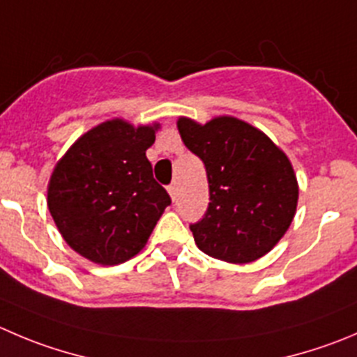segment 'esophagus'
<instances>
[{"label":"esophagus","instance_id":"34e87169","mask_svg":"<svg viewBox=\"0 0 357 357\" xmlns=\"http://www.w3.org/2000/svg\"><path fill=\"white\" fill-rule=\"evenodd\" d=\"M168 192H169V196H172L173 202H175V199H176V195H178V191H176V185H175V184L169 185V188H168Z\"/></svg>","mask_w":357,"mask_h":357}]
</instances>
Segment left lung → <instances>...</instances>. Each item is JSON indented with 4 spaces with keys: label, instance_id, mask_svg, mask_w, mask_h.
Returning a JSON list of instances; mask_svg holds the SVG:
<instances>
[{
    "label": "left lung",
    "instance_id": "8db88e82",
    "mask_svg": "<svg viewBox=\"0 0 357 357\" xmlns=\"http://www.w3.org/2000/svg\"><path fill=\"white\" fill-rule=\"evenodd\" d=\"M185 147L206 169L210 203L191 224L199 250L226 263L270 252L293 222L298 182L291 161L263 131L236 117L176 121Z\"/></svg>",
    "mask_w": 357,
    "mask_h": 357
}]
</instances>
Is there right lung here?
<instances>
[{
  "instance_id": "obj_1",
  "label": "right lung",
  "mask_w": 357,
  "mask_h": 357,
  "mask_svg": "<svg viewBox=\"0 0 357 357\" xmlns=\"http://www.w3.org/2000/svg\"><path fill=\"white\" fill-rule=\"evenodd\" d=\"M158 130L112 119L82 135L54 168L50 215L86 259L112 266L137 256L172 203L145 155Z\"/></svg>"
}]
</instances>
